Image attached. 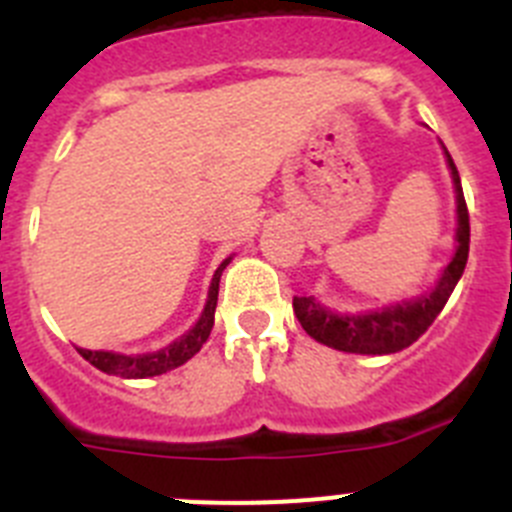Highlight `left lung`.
<instances>
[{
    "label": "left lung",
    "instance_id": "left-lung-1",
    "mask_svg": "<svg viewBox=\"0 0 512 512\" xmlns=\"http://www.w3.org/2000/svg\"><path fill=\"white\" fill-rule=\"evenodd\" d=\"M449 161L451 179L456 189V217H459V228H456V253L451 264L443 269L441 282L436 284L431 295L420 297L415 302L405 305L387 307L382 312H369V315H333L325 307H320L312 297H295L292 307L305 328L307 336H312L318 343L346 354H397L410 343L418 341L425 330L431 328L438 312L449 302L456 282L464 274L469 256V210L464 192H461L459 171H456L454 158L446 151Z\"/></svg>",
    "mask_w": 512,
    "mask_h": 512
}]
</instances>
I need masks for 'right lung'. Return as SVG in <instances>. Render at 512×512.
Segmentation results:
<instances>
[{
    "label": "right lung",
    "mask_w": 512,
    "mask_h": 512,
    "mask_svg": "<svg viewBox=\"0 0 512 512\" xmlns=\"http://www.w3.org/2000/svg\"><path fill=\"white\" fill-rule=\"evenodd\" d=\"M230 264V259H225L223 264L217 266L215 277L210 284V297H207L205 312L202 318L197 320L187 336H182L179 341H174L171 346L161 348L156 354H143V356H125V354H112V351H89V348H79V354L89 361L92 366H97L99 372L112 374V377L122 379H146V377H158V374H166L176 366H182L184 361L192 359L197 351L202 348V343L210 338V330L215 325V307H217V289H220V274H223L225 266Z\"/></svg>",
    "instance_id": "1"
}]
</instances>
